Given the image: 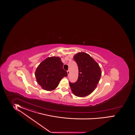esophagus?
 Returning a JSON list of instances; mask_svg holds the SVG:
<instances>
[{
  "instance_id": "obj_1",
  "label": "esophagus",
  "mask_w": 135,
  "mask_h": 135,
  "mask_svg": "<svg viewBox=\"0 0 135 135\" xmlns=\"http://www.w3.org/2000/svg\"><path fill=\"white\" fill-rule=\"evenodd\" d=\"M67 74H68V76H69V74H70L69 70H68V71H67Z\"/></svg>"
}]
</instances>
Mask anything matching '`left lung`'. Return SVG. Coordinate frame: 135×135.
<instances>
[{"label": "left lung", "mask_w": 135, "mask_h": 135, "mask_svg": "<svg viewBox=\"0 0 135 135\" xmlns=\"http://www.w3.org/2000/svg\"><path fill=\"white\" fill-rule=\"evenodd\" d=\"M74 59L77 63L79 77L75 83L69 82L73 94L78 97H85L96 89L102 76L98 63L88 53L79 52L74 55Z\"/></svg>", "instance_id": "1"}]
</instances>
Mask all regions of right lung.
I'll use <instances>...</instances> for the list:
<instances>
[{
	"instance_id": "right-lung-1",
	"label": "right lung",
	"mask_w": 135,
	"mask_h": 135,
	"mask_svg": "<svg viewBox=\"0 0 135 135\" xmlns=\"http://www.w3.org/2000/svg\"><path fill=\"white\" fill-rule=\"evenodd\" d=\"M63 63L59 57H47L37 66L35 72L37 82L44 90L55 89L62 79L68 76L63 68Z\"/></svg>"
}]
</instances>
